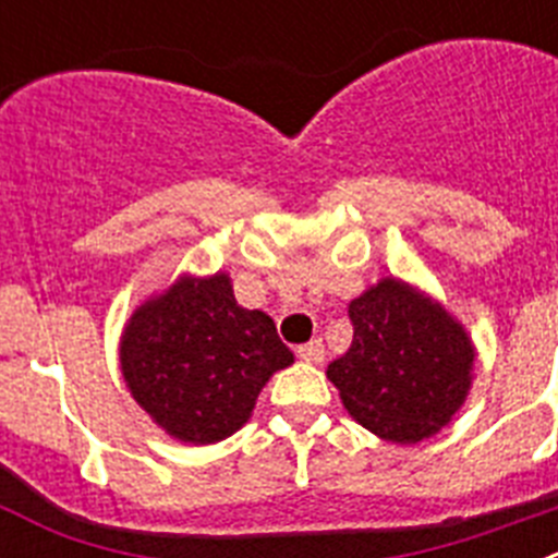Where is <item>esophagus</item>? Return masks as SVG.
I'll return each mask as SVG.
<instances>
[{"label":"esophagus","instance_id":"34e87169","mask_svg":"<svg viewBox=\"0 0 558 558\" xmlns=\"http://www.w3.org/2000/svg\"><path fill=\"white\" fill-rule=\"evenodd\" d=\"M295 354H299L304 363H322V360H324V343L315 338V340H310V343H304V347L295 349Z\"/></svg>","mask_w":558,"mask_h":558}]
</instances>
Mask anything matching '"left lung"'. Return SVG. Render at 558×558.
<instances>
[{
  "instance_id": "1",
  "label": "left lung",
  "mask_w": 558,
  "mask_h": 558,
  "mask_svg": "<svg viewBox=\"0 0 558 558\" xmlns=\"http://www.w3.org/2000/svg\"><path fill=\"white\" fill-rule=\"evenodd\" d=\"M354 338L327 377L374 436L418 445L436 436L470 393L475 347L436 299L402 279H379L349 304Z\"/></svg>"
}]
</instances>
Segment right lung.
<instances>
[{
    "instance_id": "right-lung-1",
    "label": "right lung",
    "mask_w": 558,
    "mask_h": 558,
    "mask_svg": "<svg viewBox=\"0 0 558 558\" xmlns=\"http://www.w3.org/2000/svg\"><path fill=\"white\" fill-rule=\"evenodd\" d=\"M293 352L263 310L236 304L229 274L181 276L133 310L120 366L142 411L184 445H215L251 418Z\"/></svg>"
}]
</instances>
